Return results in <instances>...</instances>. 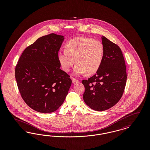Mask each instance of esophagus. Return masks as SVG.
<instances>
[{
	"label": "esophagus",
	"instance_id": "34e87169",
	"mask_svg": "<svg viewBox=\"0 0 150 150\" xmlns=\"http://www.w3.org/2000/svg\"><path fill=\"white\" fill-rule=\"evenodd\" d=\"M72 82L73 84H75V83H77L78 82V80L77 79L75 78L72 79Z\"/></svg>",
	"mask_w": 150,
	"mask_h": 150
}]
</instances>
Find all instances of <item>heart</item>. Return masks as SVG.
Wrapping results in <instances>:
<instances>
[{"instance_id":"b5f03b06","label":"heart","mask_w":150,"mask_h":150,"mask_svg":"<svg viewBox=\"0 0 150 150\" xmlns=\"http://www.w3.org/2000/svg\"><path fill=\"white\" fill-rule=\"evenodd\" d=\"M104 52V47L100 41L79 36L68 41L65 44L64 51L59 52L57 58L64 71H69L75 62V75L86 72L92 75L99 70L103 60Z\"/></svg>"}]
</instances>
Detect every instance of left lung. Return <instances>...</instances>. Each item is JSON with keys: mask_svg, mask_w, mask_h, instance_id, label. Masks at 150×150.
<instances>
[{"mask_svg": "<svg viewBox=\"0 0 150 150\" xmlns=\"http://www.w3.org/2000/svg\"><path fill=\"white\" fill-rule=\"evenodd\" d=\"M104 58L99 70L83 80V100L95 111H102L113 107L120 100L127 82L126 66L121 49L106 37H101Z\"/></svg>", "mask_w": 150, "mask_h": 150, "instance_id": "obj_1", "label": "left lung"}]
</instances>
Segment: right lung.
Returning a JSON list of instances; mask_svg holds the SVG:
<instances>
[{
    "mask_svg": "<svg viewBox=\"0 0 150 150\" xmlns=\"http://www.w3.org/2000/svg\"><path fill=\"white\" fill-rule=\"evenodd\" d=\"M64 36L50 34L28 47L15 68V78L22 98L41 113L56 111L64 103L71 85L70 76L60 69L57 54Z\"/></svg>",
    "mask_w": 150,
    "mask_h": 150,
    "instance_id": "right-lung-1",
    "label": "right lung"
}]
</instances>
